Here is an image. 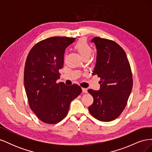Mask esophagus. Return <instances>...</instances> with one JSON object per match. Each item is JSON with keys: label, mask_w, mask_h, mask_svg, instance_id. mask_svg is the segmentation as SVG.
Listing matches in <instances>:
<instances>
[{"label": "esophagus", "mask_w": 152, "mask_h": 152, "mask_svg": "<svg viewBox=\"0 0 152 152\" xmlns=\"http://www.w3.org/2000/svg\"><path fill=\"white\" fill-rule=\"evenodd\" d=\"M82 92H83L84 93H87V89L86 88H82Z\"/></svg>", "instance_id": "esophagus-1"}]
</instances>
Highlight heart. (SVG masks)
I'll use <instances>...</instances> for the list:
<instances>
[{"instance_id":"b5f03b06","label":"heart","mask_w":152,"mask_h":152,"mask_svg":"<svg viewBox=\"0 0 152 152\" xmlns=\"http://www.w3.org/2000/svg\"><path fill=\"white\" fill-rule=\"evenodd\" d=\"M74 48L83 59L89 58L93 53V49L84 38L78 40L74 45Z\"/></svg>"}]
</instances>
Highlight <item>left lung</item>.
<instances>
[{
	"mask_svg": "<svg viewBox=\"0 0 152 152\" xmlns=\"http://www.w3.org/2000/svg\"><path fill=\"white\" fill-rule=\"evenodd\" d=\"M97 49L93 75L100 78L99 91L89 89L94 102L88 109L95 118L110 122L117 118L127 104L132 88V75L124 50L113 40L96 37L91 40Z\"/></svg>",
	"mask_w": 152,
	"mask_h": 152,
	"instance_id": "obj_1",
	"label": "left lung"
}]
</instances>
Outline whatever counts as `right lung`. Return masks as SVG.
I'll use <instances>...</instances> for the list:
<instances>
[{
  "label": "right lung",
  "instance_id": "obj_1",
  "mask_svg": "<svg viewBox=\"0 0 152 152\" xmlns=\"http://www.w3.org/2000/svg\"><path fill=\"white\" fill-rule=\"evenodd\" d=\"M75 38L53 37L40 41L27 56L24 84L29 106L41 121L56 124L65 118L72 101L82 93L77 84L56 83L63 66L65 50Z\"/></svg>",
  "mask_w": 152,
  "mask_h": 152
}]
</instances>
